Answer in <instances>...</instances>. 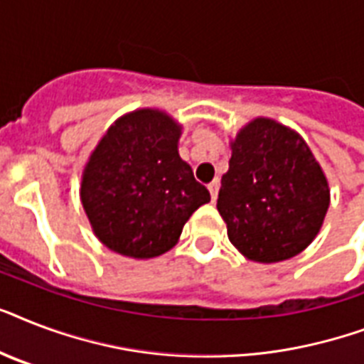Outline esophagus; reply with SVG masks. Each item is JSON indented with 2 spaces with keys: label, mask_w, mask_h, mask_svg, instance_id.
I'll return each instance as SVG.
<instances>
[{
  "label": "esophagus",
  "mask_w": 364,
  "mask_h": 364,
  "mask_svg": "<svg viewBox=\"0 0 364 364\" xmlns=\"http://www.w3.org/2000/svg\"><path fill=\"white\" fill-rule=\"evenodd\" d=\"M219 187H221V181H219V179H213V181L208 185V188H210V194H211V200H213V202L217 200V194H219Z\"/></svg>",
  "instance_id": "obj_1"
}]
</instances>
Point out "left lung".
Instances as JSON below:
<instances>
[{"label":"left lung","mask_w":364,"mask_h":364,"mask_svg":"<svg viewBox=\"0 0 364 364\" xmlns=\"http://www.w3.org/2000/svg\"><path fill=\"white\" fill-rule=\"evenodd\" d=\"M230 149L217 198L230 243L262 264L302 253L321 230L331 204L327 176L304 137L257 117L230 139Z\"/></svg>","instance_id":"1"}]
</instances>
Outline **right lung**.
<instances>
[{
	"label": "right lung",
	"mask_w": 364,
	"mask_h": 364,
	"mask_svg": "<svg viewBox=\"0 0 364 364\" xmlns=\"http://www.w3.org/2000/svg\"><path fill=\"white\" fill-rule=\"evenodd\" d=\"M181 130L166 111H130L88 156L79 194L92 232L111 251L139 260L160 257L210 202V191L179 156Z\"/></svg>",
	"instance_id": "1"
}]
</instances>
